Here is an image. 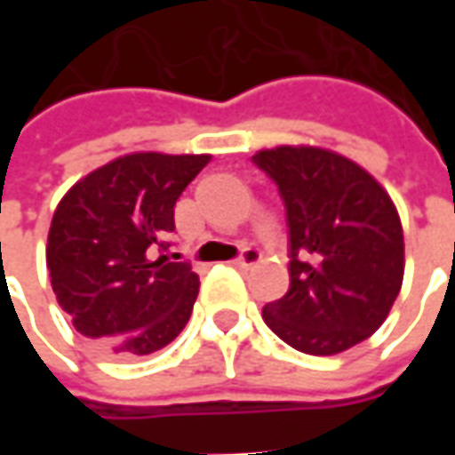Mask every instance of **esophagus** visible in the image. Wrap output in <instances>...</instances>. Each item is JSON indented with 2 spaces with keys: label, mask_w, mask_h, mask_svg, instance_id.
Returning <instances> with one entry per match:
<instances>
[{
  "label": "esophagus",
  "mask_w": 455,
  "mask_h": 455,
  "mask_svg": "<svg viewBox=\"0 0 455 455\" xmlns=\"http://www.w3.org/2000/svg\"><path fill=\"white\" fill-rule=\"evenodd\" d=\"M258 260H260V251L258 248H241V253H238L236 258H234V266L236 267H251L256 266Z\"/></svg>",
  "instance_id": "esophagus-1"
}]
</instances>
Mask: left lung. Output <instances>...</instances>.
<instances>
[{
	"instance_id": "1",
	"label": "left lung",
	"mask_w": 455,
	"mask_h": 455,
	"mask_svg": "<svg viewBox=\"0 0 455 455\" xmlns=\"http://www.w3.org/2000/svg\"><path fill=\"white\" fill-rule=\"evenodd\" d=\"M285 204L290 290L263 307L287 346L334 355L375 334L400 295L404 238L387 192L353 160L280 146L253 156Z\"/></svg>"
}]
</instances>
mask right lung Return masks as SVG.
<instances>
[{
	"label": "right lung",
	"mask_w": 455,
	"mask_h": 455,
	"mask_svg": "<svg viewBox=\"0 0 455 455\" xmlns=\"http://www.w3.org/2000/svg\"><path fill=\"white\" fill-rule=\"evenodd\" d=\"M209 156L133 153L90 172L55 209L45 260L58 305L107 351L148 355L185 329L199 277L165 238Z\"/></svg>",
	"instance_id": "1"
}]
</instances>
